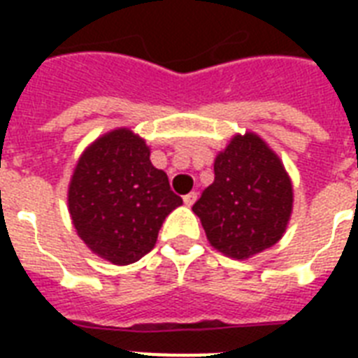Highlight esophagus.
Returning <instances> with one entry per match:
<instances>
[{
    "mask_svg": "<svg viewBox=\"0 0 358 358\" xmlns=\"http://www.w3.org/2000/svg\"><path fill=\"white\" fill-rule=\"evenodd\" d=\"M196 201V193H187V195H184V204L185 206H193Z\"/></svg>",
    "mask_w": 358,
    "mask_h": 358,
    "instance_id": "obj_1",
    "label": "esophagus"
}]
</instances>
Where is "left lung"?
<instances>
[{"label":"left lung","mask_w":358,"mask_h":358,"mask_svg":"<svg viewBox=\"0 0 358 358\" xmlns=\"http://www.w3.org/2000/svg\"><path fill=\"white\" fill-rule=\"evenodd\" d=\"M213 173V184L193 204L210 243L238 260L277 243L294 202L277 154L258 135H236L215 157Z\"/></svg>","instance_id":"obj_1"}]
</instances>
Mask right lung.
Listing matches in <instances>:
<instances>
[{
  "label": "right lung",
  "instance_id": "1",
  "mask_svg": "<svg viewBox=\"0 0 358 358\" xmlns=\"http://www.w3.org/2000/svg\"><path fill=\"white\" fill-rule=\"evenodd\" d=\"M180 204L167 174L150 163L145 141L126 128L87 148L69 189L70 215L80 238L117 266L150 252L165 217Z\"/></svg>",
  "mask_w": 358,
  "mask_h": 358
}]
</instances>
